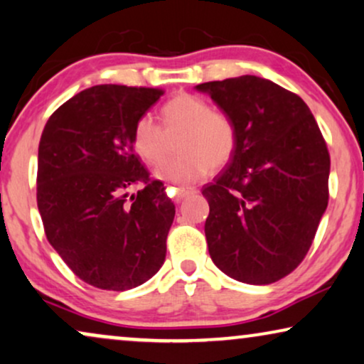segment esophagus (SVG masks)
Listing matches in <instances>:
<instances>
[{
    "label": "esophagus",
    "mask_w": 364,
    "mask_h": 364,
    "mask_svg": "<svg viewBox=\"0 0 364 364\" xmlns=\"http://www.w3.org/2000/svg\"><path fill=\"white\" fill-rule=\"evenodd\" d=\"M197 191L193 187H177L176 188V200L181 202L182 198H186L187 196H192V193H196Z\"/></svg>",
    "instance_id": "1"
}]
</instances>
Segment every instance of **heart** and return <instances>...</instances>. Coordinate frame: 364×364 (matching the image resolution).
<instances>
[{
  "instance_id": "1",
  "label": "heart",
  "mask_w": 364,
  "mask_h": 364,
  "mask_svg": "<svg viewBox=\"0 0 364 364\" xmlns=\"http://www.w3.org/2000/svg\"><path fill=\"white\" fill-rule=\"evenodd\" d=\"M164 131L151 117L137 119L132 146L149 166L167 157L168 139L181 132L178 157L157 168L156 176L176 183H191L207 177L212 168L232 161L237 149V127L225 112L213 111L205 99L181 92L161 107Z\"/></svg>"
}]
</instances>
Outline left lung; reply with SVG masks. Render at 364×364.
I'll return each instance as SVG.
<instances>
[{
    "mask_svg": "<svg viewBox=\"0 0 364 364\" xmlns=\"http://www.w3.org/2000/svg\"><path fill=\"white\" fill-rule=\"evenodd\" d=\"M232 119V161L203 187L213 263L238 282L268 285L303 262L328 205L330 154L310 107L268 79L196 86Z\"/></svg>",
    "mask_w": 364,
    "mask_h": 364,
    "instance_id": "left-lung-1",
    "label": "left lung"
}]
</instances>
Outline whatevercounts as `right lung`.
<instances>
[{
	"instance_id": "obj_1",
	"label": "right lung",
	"mask_w": 364,
	"mask_h": 364,
	"mask_svg": "<svg viewBox=\"0 0 364 364\" xmlns=\"http://www.w3.org/2000/svg\"><path fill=\"white\" fill-rule=\"evenodd\" d=\"M162 89L101 84L53 112L38 151V208L54 250L101 290L146 283L166 260L176 205L134 152L132 129ZM142 186L132 196L128 191Z\"/></svg>"
}]
</instances>
